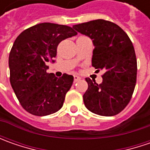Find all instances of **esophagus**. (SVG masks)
Wrapping results in <instances>:
<instances>
[{
	"instance_id": "1",
	"label": "esophagus",
	"mask_w": 150,
	"mask_h": 150,
	"mask_svg": "<svg viewBox=\"0 0 150 150\" xmlns=\"http://www.w3.org/2000/svg\"><path fill=\"white\" fill-rule=\"evenodd\" d=\"M80 77L78 76V75H74V83H76V82H78V80H80Z\"/></svg>"
}]
</instances>
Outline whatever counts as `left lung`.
<instances>
[{"label": "left lung", "mask_w": 150, "mask_h": 150, "mask_svg": "<svg viewBox=\"0 0 150 150\" xmlns=\"http://www.w3.org/2000/svg\"><path fill=\"white\" fill-rule=\"evenodd\" d=\"M93 40L92 65L104 70L102 83L86 78V108L101 116L116 115L128 105L135 88L137 59L131 40L117 24L98 19L72 26Z\"/></svg>", "instance_id": "8db88e82"}]
</instances>
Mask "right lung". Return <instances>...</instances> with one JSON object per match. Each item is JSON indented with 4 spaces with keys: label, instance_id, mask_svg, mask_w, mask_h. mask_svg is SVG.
<instances>
[{
    "label": "right lung",
    "instance_id": "add662e5",
    "mask_svg": "<svg viewBox=\"0 0 150 150\" xmlns=\"http://www.w3.org/2000/svg\"><path fill=\"white\" fill-rule=\"evenodd\" d=\"M78 33L65 25L44 22L16 38L9 55L10 82L21 105L36 116L57 112L73 83L72 75L57 78L47 63L57 56L58 44Z\"/></svg>",
    "mask_w": 150,
    "mask_h": 150
}]
</instances>
